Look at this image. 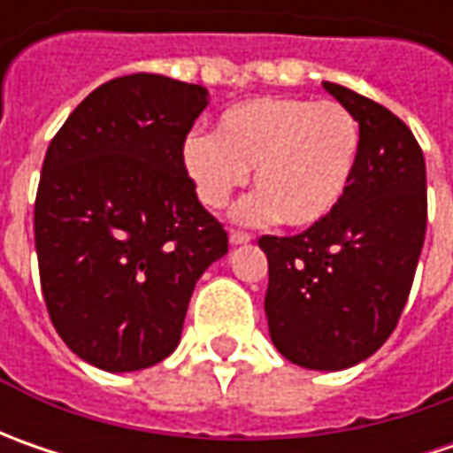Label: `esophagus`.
Segmentation results:
<instances>
[{"label": "esophagus", "mask_w": 453, "mask_h": 453, "mask_svg": "<svg viewBox=\"0 0 453 453\" xmlns=\"http://www.w3.org/2000/svg\"><path fill=\"white\" fill-rule=\"evenodd\" d=\"M229 242L239 247V244H250L252 242V234H247V232H229Z\"/></svg>", "instance_id": "obj_1"}]
</instances>
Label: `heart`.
Returning a JSON list of instances; mask_svg holds the SVG:
<instances>
[{
	"mask_svg": "<svg viewBox=\"0 0 453 453\" xmlns=\"http://www.w3.org/2000/svg\"><path fill=\"white\" fill-rule=\"evenodd\" d=\"M360 156L356 115L335 100L254 97L219 115L217 131L191 133L181 164L196 196L221 209L254 168V196L236 206L247 224L282 219L307 229L345 199Z\"/></svg>",
	"mask_w": 453,
	"mask_h": 453,
	"instance_id": "1",
	"label": "heart"
}]
</instances>
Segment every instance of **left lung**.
Returning a JSON list of instances; mask_svg holds the SVG:
<instances>
[{"instance_id":"obj_1","label":"left lung","mask_w":453,"mask_h":453,"mask_svg":"<svg viewBox=\"0 0 453 453\" xmlns=\"http://www.w3.org/2000/svg\"><path fill=\"white\" fill-rule=\"evenodd\" d=\"M322 88L356 115L360 156L345 199L297 236H262L274 348L310 371L371 357L401 318L426 236V164L403 120L353 90Z\"/></svg>"}]
</instances>
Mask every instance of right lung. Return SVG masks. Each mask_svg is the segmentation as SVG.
<instances>
[{
  "label": "right lung",
  "mask_w": 453,
  "mask_h": 453,
  "mask_svg": "<svg viewBox=\"0 0 453 453\" xmlns=\"http://www.w3.org/2000/svg\"><path fill=\"white\" fill-rule=\"evenodd\" d=\"M206 105L201 85L115 78L47 149L35 201L44 304L65 345L100 371L171 356L199 277L229 250L181 164Z\"/></svg>",
  "instance_id": "obj_1"
}]
</instances>
